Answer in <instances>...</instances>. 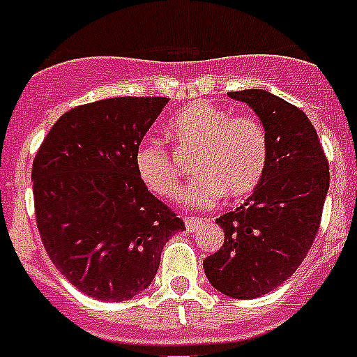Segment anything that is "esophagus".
<instances>
[{
    "mask_svg": "<svg viewBox=\"0 0 357 357\" xmlns=\"http://www.w3.org/2000/svg\"><path fill=\"white\" fill-rule=\"evenodd\" d=\"M184 223H186V228L190 230V232H195L197 228H199V225H202V219L186 218V219H184Z\"/></svg>",
    "mask_w": 357,
    "mask_h": 357,
    "instance_id": "1",
    "label": "esophagus"
}]
</instances>
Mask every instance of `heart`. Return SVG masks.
Listing matches in <instances>:
<instances>
[{"label":"heart","instance_id":"heart-1","mask_svg":"<svg viewBox=\"0 0 357 357\" xmlns=\"http://www.w3.org/2000/svg\"><path fill=\"white\" fill-rule=\"evenodd\" d=\"M165 136L181 153L195 151V178L184 193V201L192 206H213L225 192L236 199L249 195L267 169L269 139L264 125L252 116H230L212 102H193L167 121ZM134 167L147 192L167 201L181 197L178 169L158 142L139 145Z\"/></svg>","mask_w":357,"mask_h":357}]
</instances>
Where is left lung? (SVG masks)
<instances>
[{
  "mask_svg": "<svg viewBox=\"0 0 357 357\" xmlns=\"http://www.w3.org/2000/svg\"><path fill=\"white\" fill-rule=\"evenodd\" d=\"M228 96L247 102L259 118L269 162L252 195L215 219L225 243L204 259V273L218 291L247 301L276 289L306 258L319 232L330 173L317 132L301 108L265 90Z\"/></svg>",
  "mask_w": 357,
  "mask_h": 357,
  "instance_id": "8db88e82",
  "label": "left lung"
}]
</instances>
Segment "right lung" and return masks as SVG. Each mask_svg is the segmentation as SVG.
<instances>
[{
  "label": "right lung",
  "mask_w": 357,
  "mask_h": 357,
  "mask_svg": "<svg viewBox=\"0 0 357 357\" xmlns=\"http://www.w3.org/2000/svg\"><path fill=\"white\" fill-rule=\"evenodd\" d=\"M167 101L110 98L71 108L34 156L42 243L66 280L96 301H129L149 287L167 239L186 230L134 167V153Z\"/></svg>",
  "instance_id": "obj_1"
}]
</instances>
